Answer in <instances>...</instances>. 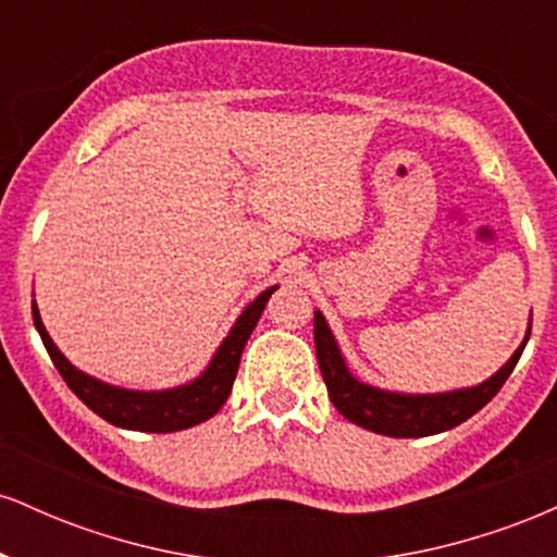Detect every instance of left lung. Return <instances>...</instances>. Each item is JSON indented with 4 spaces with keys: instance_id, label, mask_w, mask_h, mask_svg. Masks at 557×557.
I'll list each match as a JSON object with an SVG mask.
<instances>
[{
    "instance_id": "left-lung-1",
    "label": "left lung",
    "mask_w": 557,
    "mask_h": 557,
    "mask_svg": "<svg viewBox=\"0 0 557 557\" xmlns=\"http://www.w3.org/2000/svg\"><path fill=\"white\" fill-rule=\"evenodd\" d=\"M529 332H532V322H529L527 335L513 350V356L490 380L479 382L474 387L450 389V393L413 395L393 393V389H382L356 380L345 363V356L335 335H332L327 319L322 317V311H314L317 361L332 406L354 424L369 432L387 434V437H430V434L453 430V426L474 417L476 411H482L519 363L529 343Z\"/></svg>"
}]
</instances>
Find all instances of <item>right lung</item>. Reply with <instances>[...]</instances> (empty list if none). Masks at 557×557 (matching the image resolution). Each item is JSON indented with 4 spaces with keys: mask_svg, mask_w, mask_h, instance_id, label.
I'll return each instance as SVG.
<instances>
[{
    "mask_svg": "<svg viewBox=\"0 0 557 557\" xmlns=\"http://www.w3.org/2000/svg\"><path fill=\"white\" fill-rule=\"evenodd\" d=\"M274 290H277V285L267 287L264 293H259V296L240 311V317L235 319L227 337L220 343V348L214 350L212 361L207 363V369H203L196 380L168 389H127L81 372V369L75 367V363H70L67 356L57 348L52 337H49V332L41 322V314H38L36 300L34 324L38 335H41L44 348L52 356L57 372L62 374L67 387L73 389L94 413H99L101 419L110 421L114 426H123V430L157 434L181 432L212 419L214 413L225 406L230 389H233L235 374H238L243 348H246L248 337H251L261 311H264L267 300H270Z\"/></svg>",
    "mask_w": 557,
    "mask_h": 557,
    "instance_id": "obj_1",
    "label": "right lung"
}]
</instances>
